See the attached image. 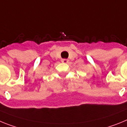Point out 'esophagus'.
Wrapping results in <instances>:
<instances>
[{"instance_id":"34e87169","label":"esophagus","mask_w":127,"mask_h":127,"mask_svg":"<svg viewBox=\"0 0 127 127\" xmlns=\"http://www.w3.org/2000/svg\"><path fill=\"white\" fill-rule=\"evenodd\" d=\"M62 62L68 63L69 62V60H67V59H62Z\"/></svg>"}]
</instances>
